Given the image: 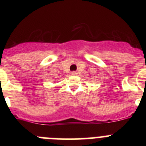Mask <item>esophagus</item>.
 <instances>
[{
  "label": "esophagus",
  "mask_w": 146,
  "mask_h": 146,
  "mask_svg": "<svg viewBox=\"0 0 146 146\" xmlns=\"http://www.w3.org/2000/svg\"><path fill=\"white\" fill-rule=\"evenodd\" d=\"M77 74H78L77 72H76V71L71 72V75H72V76H76V75H77Z\"/></svg>",
  "instance_id": "1"
}]
</instances>
